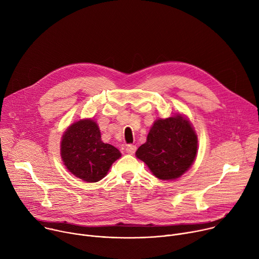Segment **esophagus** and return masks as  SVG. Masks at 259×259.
I'll list each match as a JSON object with an SVG mask.
<instances>
[{
	"label": "esophagus",
	"instance_id": "1",
	"mask_svg": "<svg viewBox=\"0 0 259 259\" xmlns=\"http://www.w3.org/2000/svg\"><path fill=\"white\" fill-rule=\"evenodd\" d=\"M135 151H136V145H134V144H129V145H127V147H126L127 154L133 155V154L135 153Z\"/></svg>",
	"mask_w": 259,
	"mask_h": 259
}]
</instances>
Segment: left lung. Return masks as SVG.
Masks as SVG:
<instances>
[{
    "label": "left lung",
    "mask_w": 259,
    "mask_h": 259,
    "mask_svg": "<svg viewBox=\"0 0 259 259\" xmlns=\"http://www.w3.org/2000/svg\"><path fill=\"white\" fill-rule=\"evenodd\" d=\"M198 137L191 122L182 115L158 119L135 155L152 173L163 180H172L187 172L195 162Z\"/></svg>",
    "instance_id": "obj_1"
}]
</instances>
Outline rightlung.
<instances>
[{"instance_id":"obj_1","label":"right lung","mask_w":259,"mask_h":259,"mask_svg":"<svg viewBox=\"0 0 259 259\" xmlns=\"http://www.w3.org/2000/svg\"><path fill=\"white\" fill-rule=\"evenodd\" d=\"M60 155L66 169L86 182H97L121 157L120 151L101 140L100 130L92 119L71 124L60 143Z\"/></svg>"}]
</instances>
